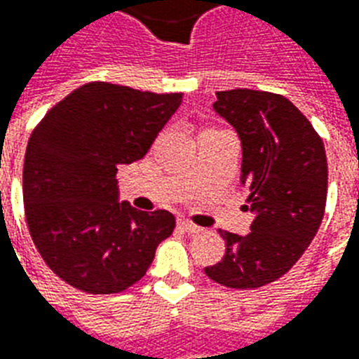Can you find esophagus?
<instances>
[{
  "mask_svg": "<svg viewBox=\"0 0 359 359\" xmlns=\"http://www.w3.org/2000/svg\"><path fill=\"white\" fill-rule=\"evenodd\" d=\"M179 228L182 229V231H186L188 235H198V233H201V231H203V229L199 228V226L188 222V220H180Z\"/></svg>",
  "mask_w": 359,
  "mask_h": 359,
  "instance_id": "1",
  "label": "esophagus"
}]
</instances>
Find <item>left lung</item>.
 Segmentation results:
<instances>
[{
    "mask_svg": "<svg viewBox=\"0 0 359 359\" xmlns=\"http://www.w3.org/2000/svg\"><path fill=\"white\" fill-rule=\"evenodd\" d=\"M215 111L243 144L241 182L248 190L250 233L218 231L226 254L205 275L226 288H262L286 275L318 231L327 198L322 137L284 95L262 90L216 92Z\"/></svg>",
    "mask_w": 359,
    "mask_h": 359,
    "instance_id": "left-lung-1",
    "label": "left lung"
}]
</instances>
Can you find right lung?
Wrapping results in <instances>:
<instances>
[{
  "label": "right lung",
  "instance_id": "obj_1",
  "mask_svg": "<svg viewBox=\"0 0 359 359\" xmlns=\"http://www.w3.org/2000/svg\"><path fill=\"white\" fill-rule=\"evenodd\" d=\"M182 94L88 82L58 101L27 141L22 194L45 264L86 294H118L144 277L175 229L169 210L118 203L116 171L141 160Z\"/></svg>",
  "mask_w": 359,
  "mask_h": 359
}]
</instances>
